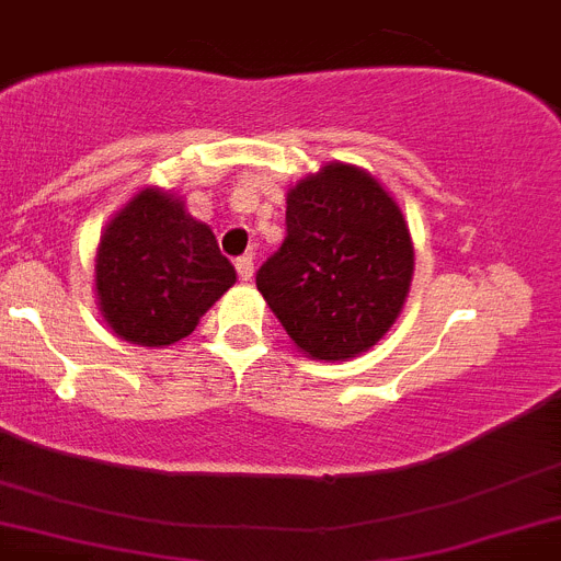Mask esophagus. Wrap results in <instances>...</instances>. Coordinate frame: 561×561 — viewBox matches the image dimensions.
Segmentation results:
<instances>
[{"mask_svg":"<svg viewBox=\"0 0 561 561\" xmlns=\"http://www.w3.org/2000/svg\"><path fill=\"white\" fill-rule=\"evenodd\" d=\"M236 272H239V280H253V259L250 255H241L239 261H236Z\"/></svg>","mask_w":561,"mask_h":561,"instance_id":"34e87169","label":"esophagus"}]
</instances>
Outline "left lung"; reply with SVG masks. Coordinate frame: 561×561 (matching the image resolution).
<instances>
[{
  "label": "left lung",
  "mask_w": 561,
  "mask_h": 561,
  "mask_svg": "<svg viewBox=\"0 0 561 561\" xmlns=\"http://www.w3.org/2000/svg\"><path fill=\"white\" fill-rule=\"evenodd\" d=\"M414 275L398 199L362 167L333 161L286 194V239L255 275L300 353L347 362L387 336Z\"/></svg>",
  "instance_id": "left-lung-1"
}]
</instances>
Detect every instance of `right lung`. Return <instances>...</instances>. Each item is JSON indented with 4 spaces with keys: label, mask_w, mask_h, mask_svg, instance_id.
Wrapping results in <instances>:
<instances>
[{
    "label": "right lung",
    "mask_w": 561,
    "mask_h": 561,
    "mask_svg": "<svg viewBox=\"0 0 561 561\" xmlns=\"http://www.w3.org/2000/svg\"><path fill=\"white\" fill-rule=\"evenodd\" d=\"M236 270L183 197L147 186L111 217L94 259V291L113 333L141 347L186 339Z\"/></svg>",
    "instance_id": "add662e5"
}]
</instances>
